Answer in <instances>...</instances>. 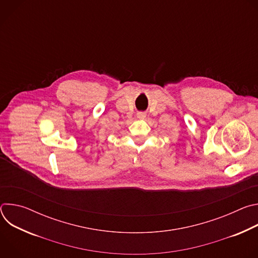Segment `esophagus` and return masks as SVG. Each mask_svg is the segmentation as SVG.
<instances>
[{"label": "esophagus", "instance_id": "esophagus-1", "mask_svg": "<svg viewBox=\"0 0 258 258\" xmlns=\"http://www.w3.org/2000/svg\"><path fill=\"white\" fill-rule=\"evenodd\" d=\"M137 116H138L139 118H144V117L146 116V113H145V112H138V113H137Z\"/></svg>", "mask_w": 258, "mask_h": 258}]
</instances>
